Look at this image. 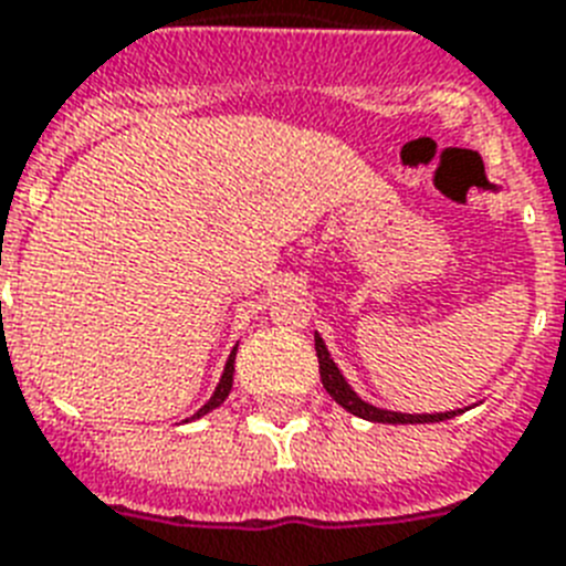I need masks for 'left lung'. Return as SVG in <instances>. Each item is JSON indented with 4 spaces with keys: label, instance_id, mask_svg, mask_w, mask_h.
Instances as JSON below:
<instances>
[{
    "label": "left lung",
    "instance_id": "8db88e82",
    "mask_svg": "<svg viewBox=\"0 0 566 566\" xmlns=\"http://www.w3.org/2000/svg\"><path fill=\"white\" fill-rule=\"evenodd\" d=\"M314 346H316V357H319V378H323V387L325 392L334 398V401L348 410L352 416L357 418H366V421H378V424H430V421H444V418H453L459 410L453 412H392V410H380L375 403L363 401L360 395L355 389L348 387V380L343 378V371L337 369V363L331 360L328 348H325L323 337L316 334L314 337Z\"/></svg>",
    "mask_w": 566,
    "mask_h": 566
}]
</instances>
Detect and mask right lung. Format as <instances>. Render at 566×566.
<instances>
[{"instance_id": "right-lung-1", "label": "right lung", "mask_w": 566, "mask_h": 566, "mask_svg": "<svg viewBox=\"0 0 566 566\" xmlns=\"http://www.w3.org/2000/svg\"><path fill=\"white\" fill-rule=\"evenodd\" d=\"M235 352H238V346L232 348V355H229L227 366H223V375H220V384H218V387H214V395H211L209 401H206L203 407H200V410H197L191 418H203L206 412L218 410L220 403L227 401V398H229V389H232V375H235ZM186 421H188V418H186Z\"/></svg>"}]
</instances>
